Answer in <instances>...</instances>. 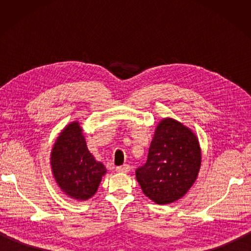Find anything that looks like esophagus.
I'll list each match as a JSON object with an SVG mask.
<instances>
[{
    "mask_svg": "<svg viewBox=\"0 0 251 251\" xmlns=\"http://www.w3.org/2000/svg\"><path fill=\"white\" fill-rule=\"evenodd\" d=\"M129 170H130V166H129V165H127V164L116 167V172L117 173H128Z\"/></svg>",
    "mask_w": 251,
    "mask_h": 251,
    "instance_id": "obj_1",
    "label": "esophagus"
}]
</instances>
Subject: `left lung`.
<instances>
[{"mask_svg":"<svg viewBox=\"0 0 251 251\" xmlns=\"http://www.w3.org/2000/svg\"><path fill=\"white\" fill-rule=\"evenodd\" d=\"M200 167L196 136L181 123L165 119L156 127L147 162L137 168L136 177L149 199L169 204L188 192Z\"/></svg>","mask_w":251,"mask_h":251,"instance_id":"obj_1","label":"left lung"}]
</instances>
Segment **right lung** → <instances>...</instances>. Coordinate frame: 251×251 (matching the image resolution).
Returning a JSON list of instances; mask_svg holds the SVG:
<instances>
[{"label":"right lung","instance_id":"obj_1","mask_svg":"<svg viewBox=\"0 0 251 251\" xmlns=\"http://www.w3.org/2000/svg\"><path fill=\"white\" fill-rule=\"evenodd\" d=\"M51 169L60 189L79 201L88 200L96 193L106 173L103 164L96 161L88 151L76 122L63 129L52 148Z\"/></svg>","mask_w":251,"mask_h":251}]
</instances>
